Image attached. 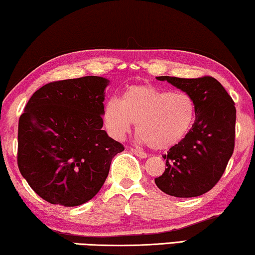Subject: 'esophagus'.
Returning <instances> with one entry per match:
<instances>
[{
  "mask_svg": "<svg viewBox=\"0 0 255 255\" xmlns=\"http://www.w3.org/2000/svg\"><path fill=\"white\" fill-rule=\"evenodd\" d=\"M130 151L135 155H137V157H139V158H147V153H145V152L137 150V149H134V147H130Z\"/></svg>",
  "mask_w": 255,
  "mask_h": 255,
  "instance_id": "1",
  "label": "esophagus"
}]
</instances>
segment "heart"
Wrapping results in <instances>:
<instances>
[{
	"label": "heart",
	"mask_w": 255,
	"mask_h": 255,
	"mask_svg": "<svg viewBox=\"0 0 255 255\" xmlns=\"http://www.w3.org/2000/svg\"><path fill=\"white\" fill-rule=\"evenodd\" d=\"M196 118V103L187 93L152 86L127 89L121 101H108L104 124L110 134L121 139L136 125L139 139L157 150L169 149L188 135Z\"/></svg>",
	"instance_id": "heart-1"
}]
</instances>
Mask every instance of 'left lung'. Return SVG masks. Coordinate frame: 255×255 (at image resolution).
<instances>
[{
  "label": "left lung",
  "instance_id": "8db88e82",
  "mask_svg": "<svg viewBox=\"0 0 255 255\" xmlns=\"http://www.w3.org/2000/svg\"><path fill=\"white\" fill-rule=\"evenodd\" d=\"M183 90L196 103V119L188 135L167 154L157 187L178 198L198 197L220 181L235 147L236 108L223 86L212 77H157Z\"/></svg>",
  "mask_w": 255,
  "mask_h": 255
}]
</instances>
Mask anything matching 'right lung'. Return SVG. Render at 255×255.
I'll list each match as a JSON object with an SVG mask.
<instances>
[{
	"mask_svg": "<svg viewBox=\"0 0 255 255\" xmlns=\"http://www.w3.org/2000/svg\"><path fill=\"white\" fill-rule=\"evenodd\" d=\"M109 80H60L32 95L18 124L17 161L41 198L65 207L94 198L125 150L102 129Z\"/></svg>",
	"mask_w": 255,
	"mask_h": 255,
	"instance_id": "add662e5",
	"label": "right lung"
}]
</instances>
